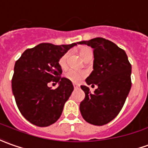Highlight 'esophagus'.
<instances>
[{"label": "esophagus", "instance_id": "obj_1", "mask_svg": "<svg viewBox=\"0 0 148 148\" xmlns=\"http://www.w3.org/2000/svg\"><path fill=\"white\" fill-rule=\"evenodd\" d=\"M74 88H78V87H79V85H78V84H74Z\"/></svg>", "mask_w": 148, "mask_h": 148}]
</instances>
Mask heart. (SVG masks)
I'll use <instances>...</instances> for the list:
<instances>
[{
    "label": "heart",
    "instance_id": "b5f03b06",
    "mask_svg": "<svg viewBox=\"0 0 148 148\" xmlns=\"http://www.w3.org/2000/svg\"><path fill=\"white\" fill-rule=\"evenodd\" d=\"M90 53H92V50L90 48H87V47L83 48L79 51V54H80V56L82 57L83 60ZM67 57H68V54L66 53L59 60V65L61 67V69H66V66H67ZM64 75H65V78L66 79H68L70 82L78 83L87 76V72L85 70L70 69V70H67Z\"/></svg>",
    "mask_w": 148,
    "mask_h": 148
}]
</instances>
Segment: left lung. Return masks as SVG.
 <instances>
[{
  "label": "left lung",
  "instance_id": "8db88e82",
  "mask_svg": "<svg viewBox=\"0 0 148 148\" xmlns=\"http://www.w3.org/2000/svg\"><path fill=\"white\" fill-rule=\"evenodd\" d=\"M78 44L94 49V70L86 82L98 87L91 93L89 87L81 86L85 98L79 109L87 122L103 125L113 120L124 105L131 88V65L124 50L110 40L98 37Z\"/></svg>",
  "mask_w": 148,
  "mask_h": 148
}]
</instances>
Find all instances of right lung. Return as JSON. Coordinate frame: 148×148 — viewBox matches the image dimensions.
<instances>
[{
  "label": "right lung",
  "mask_w": 148,
  "mask_h": 148,
  "mask_svg": "<svg viewBox=\"0 0 148 148\" xmlns=\"http://www.w3.org/2000/svg\"><path fill=\"white\" fill-rule=\"evenodd\" d=\"M77 44L43 43L27 49L15 62L12 91L20 112L32 124L49 126L61 116L74 86L61 77L59 60ZM51 81L59 83L57 88L53 90L47 86Z\"/></svg>",
  "instance_id": "obj_1"
}]
</instances>
